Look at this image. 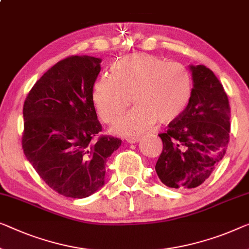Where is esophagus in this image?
<instances>
[{"instance_id": "1", "label": "esophagus", "mask_w": 249, "mask_h": 249, "mask_svg": "<svg viewBox=\"0 0 249 249\" xmlns=\"http://www.w3.org/2000/svg\"><path fill=\"white\" fill-rule=\"evenodd\" d=\"M139 141H140V137H128V139H126V142L129 143V144L137 143Z\"/></svg>"}]
</instances>
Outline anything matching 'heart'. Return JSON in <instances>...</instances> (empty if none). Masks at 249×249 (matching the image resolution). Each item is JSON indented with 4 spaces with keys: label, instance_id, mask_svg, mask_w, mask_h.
<instances>
[{
    "label": "heart",
    "instance_id": "heart-1",
    "mask_svg": "<svg viewBox=\"0 0 249 249\" xmlns=\"http://www.w3.org/2000/svg\"><path fill=\"white\" fill-rule=\"evenodd\" d=\"M110 72L95 83L92 102L102 121L114 124L131 97L134 108L113 128L118 135L136 137L157 122L172 123L184 114L194 95V79L187 67L154 54L126 55L114 62Z\"/></svg>",
    "mask_w": 249,
    "mask_h": 249
}]
</instances>
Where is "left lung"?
<instances>
[{
  "label": "left lung",
  "instance_id": "obj_1",
  "mask_svg": "<svg viewBox=\"0 0 249 249\" xmlns=\"http://www.w3.org/2000/svg\"><path fill=\"white\" fill-rule=\"evenodd\" d=\"M194 95L180 118L160 133L155 165L165 185L191 189L203 183L224 158L231 132V105L219 79L205 66H191Z\"/></svg>",
  "mask_w": 249,
  "mask_h": 249
}]
</instances>
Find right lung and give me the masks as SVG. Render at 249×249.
Returning a JSON list of instances; mask_svg holds the SVG:
<instances>
[{
  "label": "right lung",
  "mask_w": 249,
  "mask_h": 249,
  "mask_svg": "<svg viewBox=\"0 0 249 249\" xmlns=\"http://www.w3.org/2000/svg\"><path fill=\"white\" fill-rule=\"evenodd\" d=\"M101 59L70 55L35 84L23 105L22 148L40 178L58 194L86 198L104 185L106 162L122 141L99 135L92 87Z\"/></svg>",
  "instance_id": "add662e5"
}]
</instances>
